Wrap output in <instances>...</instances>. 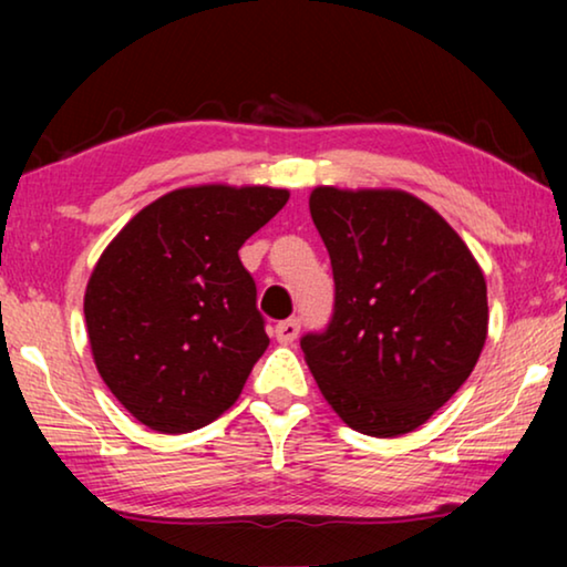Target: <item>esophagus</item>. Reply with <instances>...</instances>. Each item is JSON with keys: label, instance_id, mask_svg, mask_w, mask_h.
<instances>
[{"label": "esophagus", "instance_id": "obj_1", "mask_svg": "<svg viewBox=\"0 0 567 567\" xmlns=\"http://www.w3.org/2000/svg\"><path fill=\"white\" fill-rule=\"evenodd\" d=\"M297 332H300V320H285L275 328V338L280 344H292L297 340Z\"/></svg>", "mask_w": 567, "mask_h": 567}]
</instances>
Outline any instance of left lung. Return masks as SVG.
Instances as JSON below:
<instances>
[{
  "mask_svg": "<svg viewBox=\"0 0 567 567\" xmlns=\"http://www.w3.org/2000/svg\"><path fill=\"white\" fill-rule=\"evenodd\" d=\"M310 215L330 252L334 312L300 340L344 425L398 437L455 395L487 338V285L460 235L402 189L315 187Z\"/></svg>",
  "mask_w": 567,
  "mask_h": 567,
  "instance_id": "obj_1",
  "label": "left lung"
}]
</instances>
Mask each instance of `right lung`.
<instances>
[{
    "label": "right lung",
    "mask_w": 567,
    "mask_h": 567,
    "mask_svg": "<svg viewBox=\"0 0 567 567\" xmlns=\"http://www.w3.org/2000/svg\"><path fill=\"white\" fill-rule=\"evenodd\" d=\"M287 199L265 185L179 187L104 247L84 322L104 385L142 425L192 433L237 402L270 344L237 249Z\"/></svg>",
    "instance_id": "obj_1"
}]
</instances>
